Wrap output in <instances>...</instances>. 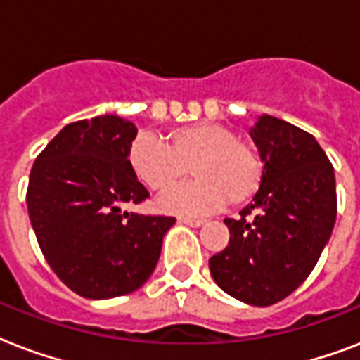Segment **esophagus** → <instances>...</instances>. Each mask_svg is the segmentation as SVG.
I'll use <instances>...</instances> for the list:
<instances>
[{"label": "esophagus", "mask_w": 360, "mask_h": 360, "mask_svg": "<svg viewBox=\"0 0 360 360\" xmlns=\"http://www.w3.org/2000/svg\"><path fill=\"white\" fill-rule=\"evenodd\" d=\"M179 222L186 226H192V228H198V226L205 224V220L203 219H192V217H179Z\"/></svg>", "instance_id": "1"}]
</instances>
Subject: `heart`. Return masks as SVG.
I'll return each mask as SVG.
<instances>
[{"mask_svg":"<svg viewBox=\"0 0 360 360\" xmlns=\"http://www.w3.org/2000/svg\"><path fill=\"white\" fill-rule=\"evenodd\" d=\"M134 175L153 192H166L185 179L188 168L198 179L160 198L168 213H209L248 202L262 185L263 166L256 149L230 127L200 121L172 129L166 143L141 132L129 147Z\"/></svg>","mask_w":360,"mask_h":360,"instance_id":"heart-1","label":"heart"}]
</instances>
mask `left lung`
Returning a JSON list of instances; mask_svg holds the SVG:
<instances>
[{"label": "left lung", "instance_id": "obj_1", "mask_svg": "<svg viewBox=\"0 0 360 360\" xmlns=\"http://www.w3.org/2000/svg\"><path fill=\"white\" fill-rule=\"evenodd\" d=\"M265 162L259 191L226 219L230 243L209 259L214 282L239 301L269 307L316 267L336 220L335 168L310 132L273 115L250 129Z\"/></svg>", "mask_w": 360, "mask_h": 360}]
</instances>
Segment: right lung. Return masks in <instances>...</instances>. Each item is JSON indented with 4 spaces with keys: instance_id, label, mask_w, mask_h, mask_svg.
<instances>
[{
    "instance_id": "1",
    "label": "right lung",
    "mask_w": 360,
    "mask_h": 360,
    "mask_svg": "<svg viewBox=\"0 0 360 360\" xmlns=\"http://www.w3.org/2000/svg\"><path fill=\"white\" fill-rule=\"evenodd\" d=\"M138 134L120 115L69 123L37 157L27 213L48 265L86 299L127 295L157 267L174 217L127 213L149 192L129 164Z\"/></svg>"
}]
</instances>
